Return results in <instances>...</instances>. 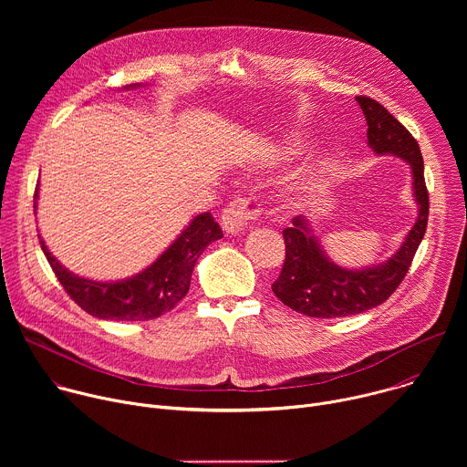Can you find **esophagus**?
<instances>
[{
    "mask_svg": "<svg viewBox=\"0 0 467 467\" xmlns=\"http://www.w3.org/2000/svg\"><path fill=\"white\" fill-rule=\"evenodd\" d=\"M260 213V205L254 199L249 197H236L227 205L222 214V225L227 234H236L244 231L251 220H254Z\"/></svg>",
    "mask_w": 467,
    "mask_h": 467,
    "instance_id": "34e87169",
    "label": "esophagus"
}]
</instances>
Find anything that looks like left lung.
Returning <instances> with one entry per match:
<instances>
[{
	"label": "left lung",
	"mask_w": 467,
	"mask_h": 467,
	"mask_svg": "<svg viewBox=\"0 0 467 467\" xmlns=\"http://www.w3.org/2000/svg\"><path fill=\"white\" fill-rule=\"evenodd\" d=\"M357 103L368 121V146L377 155L403 159L410 166L418 218L403 244L386 262L349 270L327 256L308 218L296 216L292 227L283 231L286 258L272 290L286 306L310 317L355 316L384 303L405 279L427 231L429 192L416 139L379 101L357 96Z\"/></svg>",
	"instance_id": "obj_1"
}]
</instances>
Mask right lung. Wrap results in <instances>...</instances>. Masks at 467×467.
<instances>
[{"label":"right lung","mask_w":467,"mask_h":467,"mask_svg":"<svg viewBox=\"0 0 467 467\" xmlns=\"http://www.w3.org/2000/svg\"><path fill=\"white\" fill-rule=\"evenodd\" d=\"M142 85H127L125 90ZM38 184L35 190V211ZM40 238V236H38ZM223 238L211 213L197 214L173 244L140 274L121 281H92L79 277L49 253L40 238V247L62 288L90 316L114 321H146L170 312L188 292L193 265L211 242Z\"/></svg>","instance_id":"add662e5"}]
</instances>
